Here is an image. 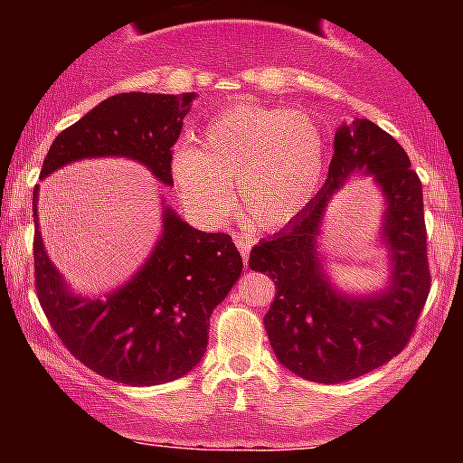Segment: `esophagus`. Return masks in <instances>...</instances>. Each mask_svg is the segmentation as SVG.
Returning <instances> with one entry per match:
<instances>
[{"label":"esophagus","instance_id":"esophagus-1","mask_svg":"<svg viewBox=\"0 0 463 463\" xmlns=\"http://www.w3.org/2000/svg\"><path fill=\"white\" fill-rule=\"evenodd\" d=\"M235 243H237L239 252H241V259H243V263L248 265V257H250V246H252V241H250L248 237H243V235H237V237H235Z\"/></svg>","mask_w":463,"mask_h":463}]
</instances>
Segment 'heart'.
Returning a JSON list of instances; mask_svg holds the SVG:
<instances>
[{
    "label": "heart",
    "mask_w": 463,
    "mask_h": 463,
    "mask_svg": "<svg viewBox=\"0 0 463 463\" xmlns=\"http://www.w3.org/2000/svg\"><path fill=\"white\" fill-rule=\"evenodd\" d=\"M326 141L320 121L305 110L263 104L228 106L206 126L198 150L180 147L172 172L198 213H232L231 183L243 215L263 228L298 217L320 189Z\"/></svg>",
    "instance_id": "obj_1"
}]
</instances>
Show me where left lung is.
<instances>
[{
    "label": "left lung",
    "instance_id": "1",
    "mask_svg": "<svg viewBox=\"0 0 463 463\" xmlns=\"http://www.w3.org/2000/svg\"><path fill=\"white\" fill-rule=\"evenodd\" d=\"M335 154L320 194L274 237L259 241L248 265L274 280L263 324L276 359L316 383H342L401 354L416 333L431 291L422 183L394 137L368 119L335 132ZM372 173L384 189V232L392 283L372 299L339 297L323 280L315 235L330 195L354 173Z\"/></svg>",
    "mask_w": 463,
    "mask_h": 463
}]
</instances>
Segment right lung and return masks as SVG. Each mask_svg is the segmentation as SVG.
<instances>
[{
  "label": "right lung",
  "mask_w": 463,
  "mask_h": 463,
  "mask_svg": "<svg viewBox=\"0 0 463 463\" xmlns=\"http://www.w3.org/2000/svg\"><path fill=\"white\" fill-rule=\"evenodd\" d=\"M194 93H119L56 137L41 178L91 156H128L174 184L172 154ZM34 211V289L69 353L89 370L126 385H161L198 365L211 313L241 274V254L226 232H202L165 211L163 237L128 285L104 300L67 294L47 259Z\"/></svg>",
  "instance_id": "add662e5"
}]
</instances>
